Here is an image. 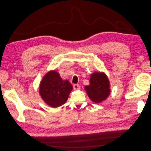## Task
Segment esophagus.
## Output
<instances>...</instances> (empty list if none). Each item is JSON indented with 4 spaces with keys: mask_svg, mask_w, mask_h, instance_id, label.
<instances>
[{
    "mask_svg": "<svg viewBox=\"0 0 151 151\" xmlns=\"http://www.w3.org/2000/svg\"><path fill=\"white\" fill-rule=\"evenodd\" d=\"M73 88L74 90H79L81 88V86L78 85V84H74L73 85Z\"/></svg>",
    "mask_w": 151,
    "mask_h": 151,
    "instance_id": "34e87169",
    "label": "esophagus"
}]
</instances>
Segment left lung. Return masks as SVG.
Returning <instances> with one entry per match:
<instances>
[{
    "instance_id": "left-lung-1",
    "label": "left lung",
    "mask_w": 151,
    "mask_h": 151,
    "mask_svg": "<svg viewBox=\"0 0 151 151\" xmlns=\"http://www.w3.org/2000/svg\"><path fill=\"white\" fill-rule=\"evenodd\" d=\"M85 89L93 102L101 103L110 94V83L104 73L95 72L90 76V85L85 86Z\"/></svg>"
}]
</instances>
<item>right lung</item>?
<instances>
[{
  "instance_id": "right-lung-1",
  "label": "right lung",
  "mask_w": 151,
  "mask_h": 151,
  "mask_svg": "<svg viewBox=\"0 0 151 151\" xmlns=\"http://www.w3.org/2000/svg\"><path fill=\"white\" fill-rule=\"evenodd\" d=\"M73 85L63 81L56 70H50L43 77L39 93L44 102L52 107H58L66 102Z\"/></svg>"
}]
</instances>
